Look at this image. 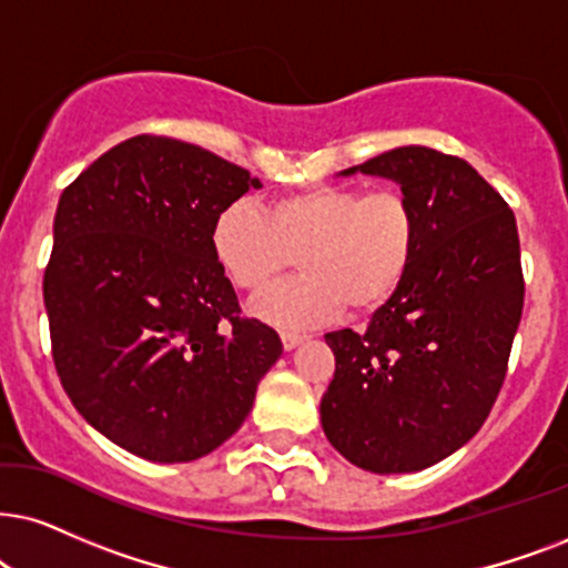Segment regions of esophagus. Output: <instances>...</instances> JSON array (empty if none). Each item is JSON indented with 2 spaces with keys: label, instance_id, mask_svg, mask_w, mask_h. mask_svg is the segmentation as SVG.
I'll use <instances>...</instances> for the list:
<instances>
[{
  "label": "esophagus",
  "instance_id": "obj_1",
  "mask_svg": "<svg viewBox=\"0 0 568 568\" xmlns=\"http://www.w3.org/2000/svg\"><path fill=\"white\" fill-rule=\"evenodd\" d=\"M280 341H283V348L285 351H293L301 341H304V337H301L298 333H280Z\"/></svg>",
  "mask_w": 568,
  "mask_h": 568
}]
</instances>
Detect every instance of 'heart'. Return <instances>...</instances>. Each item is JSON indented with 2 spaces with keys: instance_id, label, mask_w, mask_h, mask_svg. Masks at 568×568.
<instances>
[{
  "instance_id": "heart-1",
  "label": "heart",
  "mask_w": 568,
  "mask_h": 568,
  "mask_svg": "<svg viewBox=\"0 0 568 568\" xmlns=\"http://www.w3.org/2000/svg\"><path fill=\"white\" fill-rule=\"evenodd\" d=\"M419 222L404 193L317 185L270 201L267 212L233 201L212 225L222 270L243 291H262L293 262L304 275L272 285L251 314L283 329L325 325L377 312L412 270Z\"/></svg>"
}]
</instances>
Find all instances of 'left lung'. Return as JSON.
Returning <instances> with one entry per match:
<instances>
[{
    "label": "left lung",
    "mask_w": 568,
    "mask_h": 568,
    "mask_svg": "<svg viewBox=\"0 0 568 568\" xmlns=\"http://www.w3.org/2000/svg\"><path fill=\"white\" fill-rule=\"evenodd\" d=\"M356 172L400 185L419 241L367 329L325 335L335 375L322 429L358 469L406 475L456 454L498 398L524 306L519 233L504 196L458 156L398 146L341 175Z\"/></svg>",
    "instance_id": "obj_1"
}]
</instances>
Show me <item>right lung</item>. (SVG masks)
<instances>
[{
    "instance_id": "obj_1",
    "label": "right lung",
    "mask_w": 568,
    "mask_h": 568,
    "mask_svg": "<svg viewBox=\"0 0 568 568\" xmlns=\"http://www.w3.org/2000/svg\"><path fill=\"white\" fill-rule=\"evenodd\" d=\"M260 178L193 143L135 135L62 191L44 272L52 356L73 406L128 454L183 464L243 425L283 354L241 320L212 225Z\"/></svg>"
}]
</instances>
